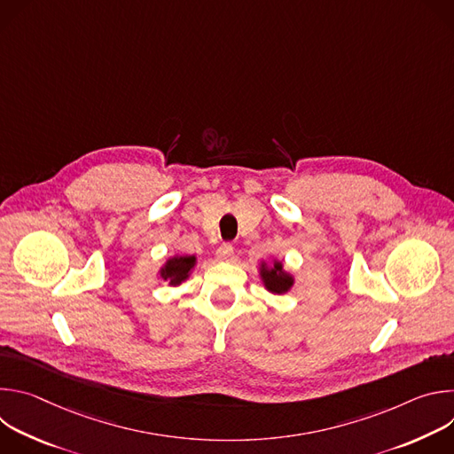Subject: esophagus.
Masks as SVG:
<instances>
[{
  "label": "esophagus",
  "instance_id": "obj_1",
  "mask_svg": "<svg viewBox=\"0 0 454 454\" xmlns=\"http://www.w3.org/2000/svg\"><path fill=\"white\" fill-rule=\"evenodd\" d=\"M233 253H235V249H233V246H231L230 242L221 244V246L217 247V258H219V261H231Z\"/></svg>",
  "mask_w": 454,
  "mask_h": 454
}]
</instances>
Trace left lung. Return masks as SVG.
I'll return each instance as SVG.
<instances>
[{"label":"left lung","mask_w":454,"mask_h":454,"mask_svg":"<svg viewBox=\"0 0 454 454\" xmlns=\"http://www.w3.org/2000/svg\"><path fill=\"white\" fill-rule=\"evenodd\" d=\"M262 278L266 287L273 293H286L293 286V278L282 271V264H275L273 268H262Z\"/></svg>","instance_id":"left-lung-1"}]
</instances>
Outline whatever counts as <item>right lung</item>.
<instances>
[{
	"mask_svg": "<svg viewBox=\"0 0 454 454\" xmlns=\"http://www.w3.org/2000/svg\"><path fill=\"white\" fill-rule=\"evenodd\" d=\"M196 264V256H174L167 262L165 270L161 271V277L165 280L170 278V284H179L188 277V271Z\"/></svg>",
	"mask_w": 454,
	"mask_h": 454,
	"instance_id": "obj_1",
	"label": "right lung"
}]
</instances>
